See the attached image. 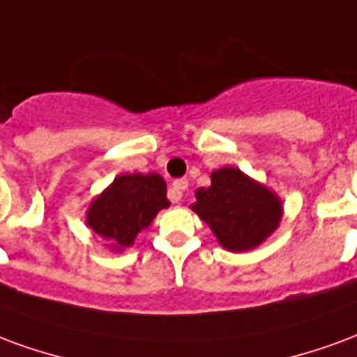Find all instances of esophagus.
Masks as SVG:
<instances>
[{
    "mask_svg": "<svg viewBox=\"0 0 357 357\" xmlns=\"http://www.w3.org/2000/svg\"><path fill=\"white\" fill-rule=\"evenodd\" d=\"M188 188V181L186 178H178V181L173 182V186L169 188V199L173 204H178L182 199V192Z\"/></svg>",
    "mask_w": 357,
    "mask_h": 357,
    "instance_id": "34e87169",
    "label": "esophagus"
}]
</instances>
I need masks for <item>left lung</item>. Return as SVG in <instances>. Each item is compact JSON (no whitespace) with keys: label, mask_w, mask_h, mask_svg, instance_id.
Masks as SVG:
<instances>
[{"label":"left lung","mask_w":357,"mask_h":357,"mask_svg":"<svg viewBox=\"0 0 357 357\" xmlns=\"http://www.w3.org/2000/svg\"><path fill=\"white\" fill-rule=\"evenodd\" d=\"M196 199L192 209L228 251L257 247L274 232L282 218V202L274 192L236 167L213 171L211 186L197 190Z\"/></svg>","instance_id":"obj_1"}]
</instances>
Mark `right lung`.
Segmentation results:
<instances>
[{
  "label": "right lung",
  "instance_id": "add662e5",
  "mask_svg": "<svg viewBox=\"0 0 357 357\" xmlns=\"http://www.w3.org/2000/svg\"><path fill=\"white\" fill-rule=\"evenodd\" d=\"M167 186L158 173L121 175L112 182L87 211V225L118 249L132 245L137 234L146 228L158 211L169 207Z\"/></svg>",
  "mask_w": 357,
  "mask_h": 357
}]
</instances>
